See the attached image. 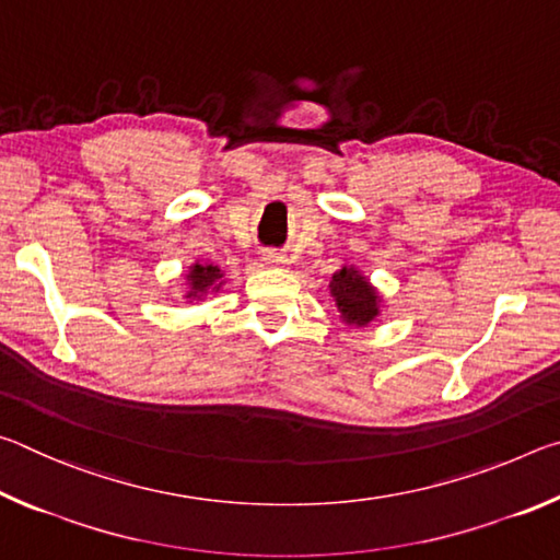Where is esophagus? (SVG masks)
I'll return each mask as SVG.
<instances>
[{
	"label": "esophagus",
	"mask_w": 560,
	"mask_h": 560,
	"mask_svg": "<svg viewBox=\"0 0 560 560\" xmlns=\"http://www.w3.org/2000/svg\"><path fill=\"white\" fill-rule=\"evenodd\" d=\"M264 261H267V267H277V269H283L287 267V259L283 257H279V254H273V252H269V254H264Z\"/></svg>",
	"instance_id": "obj_1"
}]
</instances>
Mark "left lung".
<instances>
[{
	"label": "left lung",
	"instance_id": "left-lung-1",
	"mask_svg": "<svg viewBox=\"0 0 560 560\" xmlns=\"http://www.w3.org/2000/svg\"><path fill=\"white\" fill-rule=\"evenodd\" d=\"M328 291L330 296H334L340 320H343L346 326L365 328L381 316L383 296L377 293L371 279H368L358 267H353V264H343V267L334 273V279L328 283Z\"/></svg>",
	"mask_w": 560,
	"mask_h": 560
}]
</instances>
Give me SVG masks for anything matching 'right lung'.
<instances>
[{
  "label": "right lung",
  "mask_w": 560,
  "mask_h": 560,
  "mask_svg": "<svg viewBox=\"0 0 560 560\" xmlns=\"http://www.w3.org/2000/svg\"><path fill=\"white\" fill-rule=\"evenodd\" d=\"M222 279H224V273H222L220 267H214V264L195 261L192 267H189L187 273H185V283H187L185 301L187 303L205 301L207 293L220 291L224 287Z\"/></svg>",
  "instance_id": "1"
}]
</instances>
